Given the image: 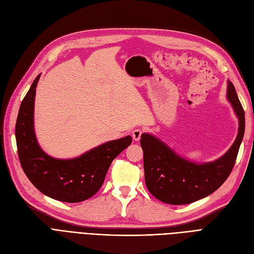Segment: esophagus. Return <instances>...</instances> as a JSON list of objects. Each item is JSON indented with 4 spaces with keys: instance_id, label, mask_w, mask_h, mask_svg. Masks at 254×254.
Instances as JSON below:
<instances>
[{
    "instance_id": "34e87169",
    "label": "esophagus",
    "mask_w": 254,
    "mask_h": 254,
    "mask_svg": "<svg viewBox=\"0 0 254 254\" xmlns=\"http://www.w3.org/2000/svg\"><path fill=\"white\" fill-rule=\"evenodd\" d=\"M142 136V130L141 129H134L132 131V137L134 141H139V138Z\"/></svg>"
}]
</instances>
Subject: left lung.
<instances>
[{"label":"left lung","instance_id":"8db88e82","mask_svg":"<svg viewBox=\"0 0 254 254\" xmlns=\"http://www.w3.org/2000/svg\"><path fill=\"white\" fill-rule=\"evenodd\" d=\"M226 98L239 120L238 135L221 157L206 163H195L178 154L162 139L143 133L145 183L150 193L170 205L196 202L220 188L229 177L239 153L245 132V112L233 84L227 82Z\"/></svg>","mask_w":254,"mask_h":254}]
</instances>
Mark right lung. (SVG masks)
I'll return each mask as SVG.
<instances>
[{
    "label": "right lung",
    "instance_id": "1",
    "mask_svg": "<svg viewBox=\"0 0 254 254\" xmlns=\"http://www.w3.org/2000/svg\"><path fill=\"white\" fill-rule=\"evenodd\" d=\"M40 76L25 95L16 119L15 139L21 166L42 193L61 202H83L99 191L112 161L131 144L132 137L106 142L73 159L48 155L34 132V100Z\"/></svg>",
    "mask_w": 254,
    "mask_h": 254
}]
</instances>
